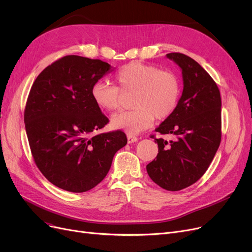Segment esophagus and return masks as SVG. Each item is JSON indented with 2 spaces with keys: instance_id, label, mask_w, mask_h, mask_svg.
I'll list each match as a JSON object with an SVG mask.
<instances>
[{
  "instance_id": "34e87169",
  "label": "esophagus",
  "mask_w": 252,
  "mask_h": 252,
  "mask_svg": "<svg viewBox=\"0 0 252 252\" xmlns=\"http://www.w3.org/2000/svg\"><path fill=\"white\" fill-rule=\"evenodd\" d=\"M127 143L128 144H131V143H134V142H137L138 141V138L136 137V136H134V135H130V134H127Z\"/></svg>"
}]
</instances>
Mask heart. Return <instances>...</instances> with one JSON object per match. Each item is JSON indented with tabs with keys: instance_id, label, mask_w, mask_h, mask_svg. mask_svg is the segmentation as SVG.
<instances>
[{
	"instance_id": "heart-1",
	"label": "heart",
	"mask_w": 252,
	"mask_h": 252,
	"mask_svg": "<svg viewBox=\"0 0 252 252\" xmlns=\"http://www.w3.org/2000/svg\"><path fill=\"white\" fill-rule=\"evenodd\" d=\"M118 85L98 81L91 95L99 108L113 112L123 105L124 95L134 93L133 110L113 115L111 125L129 134H139L150 127L157 119L167 118L177 108L181 94V82L176 72L159 69L156 65L134 61L126 64L115 74Z\"/></svg>"
}]
</instances>
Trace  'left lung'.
I'll use <instances>...</instances> for the list:
<instances>
[{
	"label": "left lung",
	"mask_w": 252,
	"mask_h": 252,
	"mask_svg": "<svg viewBox=\"0 0 252 252\" xmlns=\"http://www.w3.org/2000/svg\"><path fill=\"white\" fill-rule=\"evenodd\" d=\"M166 56L181 67L184 89L175 111L155 128L174 139L167 142L151 135L158 145V154L146 168L158 186L180 191L205 174L219 149L221 100L216 82L199 63L182 53Z\"/></svg>",
	"instance_id": "8db88e82"
}]
</instances>
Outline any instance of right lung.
Wrapping results in <instances>:
<instances>
[{
	"mask_svg": "<svg viewBox=\"0 0 252 252\" xmlns=\"http://www.w3.org/2000/svg\"><path fill=\"white\" fill-rule=\"evenodd\" d=\"M111 66L76 55L53 62L34 81L24 123L37 168L56 187L74 193L94 188L127 143L123 130L96 134L109 123L91 95Z\"/></svg>",
	"mask_w": 252,
	"mask_h": 252,
	"instance_id": "obj_1",
	"label": "right lung"
}]
</instances>
